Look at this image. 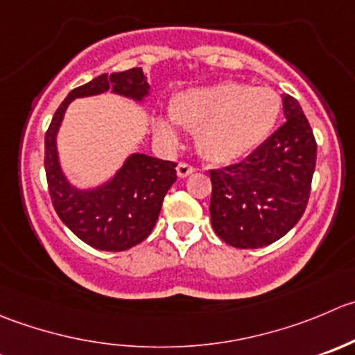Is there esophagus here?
<instances>
[{
  "instance_id": "obj_1",
  "label": "esophagus",
  "mask_w": 355,
  "mask_h": 355,
  "mask_svg": "<svg viewBox=\"0 0 355 355\" xmlns=\"http://www.w3.org/2000/svg\"><path fill=\"white\" fill-rule=\"evenodd\" d=\"M194 170L196 168L191 166V164H187V163H178V166H177V173L180 178L189 177L191 173H194Z\"/></svg>"
}]
</instances>
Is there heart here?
I'll list each match as a JSON object with an SVG mask.
<instances>
[{"label": "heart", "instance_id": "1", "mask_svg": "<svg viewBox=\"0 0 355 355\" xmlns=\"http://www.w3.org/2000/svg\"><path fill=\"white\" fill-rule=\"evenodd\" d=\"M281 97L269 86L223 81L187 90L171 102L170 116H157L156 137L164 146L180 142L178 126L196 132L198 149L213 163H232L257 149L272 132Z\"/></svg>", "mask_w": 355, "mask_h": 355}]
</instances>
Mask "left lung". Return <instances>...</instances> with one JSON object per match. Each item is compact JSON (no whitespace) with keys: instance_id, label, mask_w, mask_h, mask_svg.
Returning a JSON list of instances; mask_svg holds the SVG:
<instances>
[{"instance_id":"left-lung-1","label":"left lung","mask_w":355,"mask_h":355,"mask_svg":"<svg viewBox=\"0 0 355 355\" xmlns=\"http://www.w3.org/2000/svg\"><path fill=\"white\" fill-rule=\"evenodd\" d=\"M286 123L244 161L209 170V215L216 236L241 250L290 232L304 215L318 144L297 98L283 95Z\"/></svg>"}]
</instances>
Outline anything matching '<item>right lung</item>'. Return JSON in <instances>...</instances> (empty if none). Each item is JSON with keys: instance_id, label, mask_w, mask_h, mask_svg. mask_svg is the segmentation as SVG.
<instances>
[{"instance_id": "right-lung-1", "label": "right lung", "mask_w": 355, "mask_h": 355, "mask_svg": "<svg viewBox=\"0 0 355 355\" xmlns=\"http://www.w3.org/2000/svg\"><path fill=\"white\" fill-rule=\"evenodd\" d=\"M109 90L142 102L149 97V83L142 67H133L101 74L69 92L44 135V171L55 211L79 239L95 250L125 251L153 232L164 196L177 180V163L147 154H132L104 185L78 189L69 184L57 153V133L65 109L74 98Z\"/></svg>"}]
</instances>
